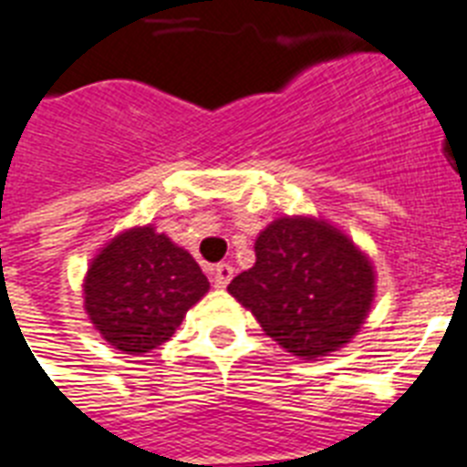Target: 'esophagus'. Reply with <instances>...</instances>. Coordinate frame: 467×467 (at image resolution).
Masks as SVG:
<instances>
[{
  "mask_svg": "<svg viewBox=\"0 0 467 467\" xmlns=\"http://www.w3.org/2000/svg\"><path fill=\"white\" fill-rule=\"evenodd\" d=\"M233 266L230 264H218V266L211 268V280L215 283V287H225L230 280H233Z\"/></svg>",
  "mask_w": 467,
  "mask_h": 467,
  "instance_id": "34e87169",
  "label": "esophagus"
}]
</instances>
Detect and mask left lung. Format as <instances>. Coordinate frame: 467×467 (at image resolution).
<instances>
[{"label": "left lung", "instance_id": "obj_1", "mask_svg": "<svg viewBox=\"0 0 467 467\" xmlns=\"http://www.w3.org/2000/svg\"><path fill=\"white\" fill-rule=\"evenodd\" d=\"M256 264L227 285L287 352L314 359L358 333L374 271L345 234L312 218H280L259 234Z\"/></svg>", "mask_w": 467, "mask_h": 467}]
</instances>
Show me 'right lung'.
Returning a JSON list of instances; mask_svg holds the SVG:
<instances>
[{
    "instance_id": "right-lung-1",
    "label": "right lung",
    "mask_w": 467,
    "mask_h": 467,
    "mask_svg": "<svg viewBox=\"0 0 467 467\" xmlns=\"http://www.w3.org/2000/svg\"><path fill=\"white\" fill-rule=\"evenodd\" d=\"M86 312L102 338L127 355L153 350L208 293L199 264L153 227L109 242L86 275Z\"/></svg>"
}]
</instances>
